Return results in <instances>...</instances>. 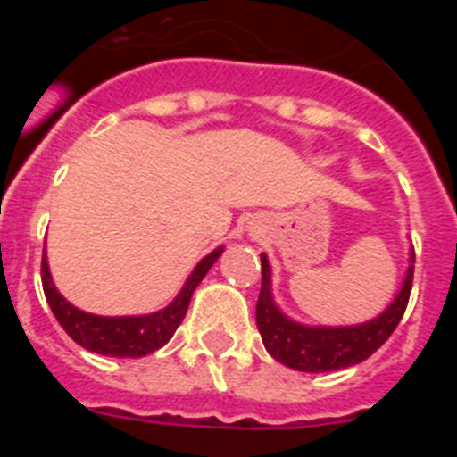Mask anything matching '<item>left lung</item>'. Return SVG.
Here are the masks:
<instances>
[{"instance_id":"obj_1","label":"left lung","mask_w":457,"mask_h":457,"mask_svg":"<svg viewBox=\"0 0 457 457\" xmlns=\"http://www.w3.org/2000/svg\"><path fill=\"white\" fill-rule=\"evenodd\" d=\"M261 270H263V284L256 304V325L265 350L288 369L304 370V373H329V370L361 364L394 334L410 300L414 249L410 252V268L394 302L378 318L361 325L313 327L293 320L274 302L272 268L265 253H261Z\"/></svg>"}]
</instances>
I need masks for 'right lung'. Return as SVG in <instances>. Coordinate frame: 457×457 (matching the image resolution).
Listing matches in <instances>:
<instances>
[{
    "instance_id": "obj_1",
    "label": "right lung",
    "mask_w": 457,
    "mask_h": 457,
    "mask_svg": "<svg viewBox=\"0 0 457 457\" xmlns=\"http://www.w3.org/2000/svg\"><path fill=\"white\" fill-rule=\"evenodd\" d=\"M221 252L224 247H217L215 252L201 258L180 293L176 295V300L155 313H146V316H96V313H87V311L72 306L52 281L46 252H43V265H40L43 290H46V300L59 325L82 348L104 354V357H144L169 343V338L173 337L187 313L194 290L201 284V278L208 274V270L215 265Z\"/></svg>"
}]
</instances>
